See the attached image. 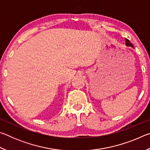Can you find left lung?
<instances>
[{
    "instance_id": "obj_1",
    "label": "left lung",
    "mask_w": 150,
    "mask_h": 150,
    "mask_svg": "<svg viewBox=\"0 0 150 150\" xmlns=\"http://www.w3.org/2000/svg\"><path fill=\"white\" fill-rule=\"evenodd\" d=\"M125 41H126V46H130V47H132V48H134V46H133V45L131 44L130 43V42L129 41V40H128V39H126V38H125Z\"/></svg>"
}]
</instances>
